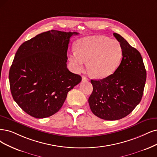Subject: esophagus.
<instances>
[{
    "mask_svg": "<svg viewBox=\"0 0 157 157\" xmlns=\"http://www.w3.org/2000/svg\"><path fill=\"white\" fill-rule=\"evenodd\" d=\"M82 81H83V82H86V81H88V79L86 78L85 76H83L82 77Z\"/></svg>",
    "mask_w": 157,
    "mask_h": 157,
    "instance_id": "34e87169",
    "label": "esophagus"
}]
</instances>
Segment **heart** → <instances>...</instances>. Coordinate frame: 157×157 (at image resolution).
<instances>
[{
    "mask_svg": "<svg viewBox=\"0 0 157 157\" xmlns=\"http://www.w3.org/2000/svg\"><path fill=\"white\" fill-rule=\"evenodd\" d=\"M70 55L75 71L82 72L89 61L88 70L94 78H105L114 74L121 64L123 49L117 40L103 36L85 37L77 40Z\"/></svg>",
    "mask_w": 157,
    "mask_h": 157,
    "instance_id": "b5f03b06",
    "label": "heart"
}]
</instances>
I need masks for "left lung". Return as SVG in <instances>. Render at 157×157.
Here are the masks:
<instances>
[{"label":"left lung","mask_w":157,"mask_h":157,"mask_svg":"<svg viewBox=\"0 0 157 157\" xmlns=\"http://www.w3.org/2000/svg\"><path fill=\"white\" fill-rule=\"evenodd\" d=\"M113 35L122 46V60L112 75L100 80L91 79L93 90L89 98L92 112L106 120H117L129 114L140 102L146 81L140 52L120 35Z\"/></svg>","instance_id":"1"}]
</instances>
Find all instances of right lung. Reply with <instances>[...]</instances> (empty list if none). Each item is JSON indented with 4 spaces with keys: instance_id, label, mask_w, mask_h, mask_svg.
Here are the masks:
<instances>
[{
    "instance_id": "right-lung-1",
    "label": "right lung",
    "mask_w": 157,
    "mask_h": 157,
    "mask_svg": "<svg viewBox=\"0 0 157 157\" xmlns=\"http://www.w3.org/2000/svg\"><path fill=\"white\" fill-rule=\"evenodd\" d=\"M77 32L52 30L23 43L9 72L11 95L18 105L36 118L59 111L68 92L82 77L67 67L70 38Z\"/></svg>"
}]
</instances>
